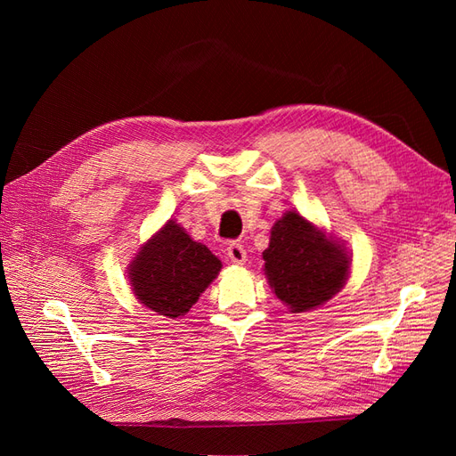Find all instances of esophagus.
<instances>
[{"label":"esophagus","mask_w":456,"mask_h":456,"mask_svg":"<svg viewBox=\"0 0 456 456\" xmlns=\"http://www.w3.org/2000/svg\"><path fill=\"white\" fill-rule=\"evenodd\" d=\"M228 256H230V260L233 262V265H238V266H243L245 260H247V253H245V249H243L240 243H232L228 247Z\"/></svg>","instance_id":"34e87169"}]
</instances>
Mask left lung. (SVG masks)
I'll return each mask as SVG.
<instances>
[{"label":"left lung","instance_id":"obj_1","mask_svg":"<svg viewBox=\"0 0 456 456\" xmlns=\"http://www.w3.org/2000/svg\"><path fill=\"white\" fill-rule=\"evenodd\" d=\"M262 260L268 285L291 314L322 308L342 291L352 266L346 245L295 209L273 223Z\"/></svg>","mask_w":456,"mask_h":456}]
</instances>
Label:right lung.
Instances as JSON below:
<instances>
[{
    "mask_svg": "<svg viewBox=\"0 0 456 456\" xmlns=\"http://www.w3.org/2000/svg\"><path fill=\"white\" fill-rule=\"evenodd\" d=\"M220 268L223 262L169 218L134 253L127 278L142 306L176 320L196 305Z\"/></svg>",
    "mask_w": 456,
    "mask_h": 456,
    "instance_id": "obj_1",
    "label": "right lung"
}]
</instances>
